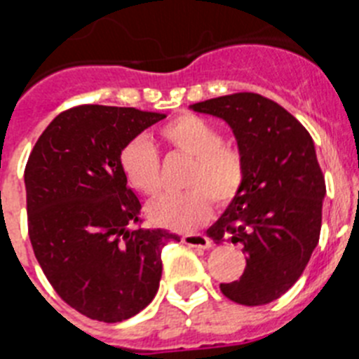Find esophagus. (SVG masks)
<instances>
[{"label": "esophagus", "instance_id": "34e87169", "mask_svg": "<svg viewBox=\"0 0 359 359\" xmlns=\"http://www.w3.org/2000/svg\"><path fill=\"white\" fill-rule=\"evenodd\" d=\"M182 243L187 246H192V248H203L207 250L212 246V241L207 236H201V233H189V236L182 237Z\"/></svg>", "mask_w": 359, "mask_h": 359}]
</instances>
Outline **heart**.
Masks as SVG:
<instances>
[{
	"instance_id": "obj_1",
	"label": "heart",
	"mask_w": 359,
	"mask_h": 359,
	"mask_svg": "<svg viewBox=\"0 0 359 359\" xmlns=\"http://www.w3.org/2000/svg\"><path fill=\"white\" fill-rule=\"evenodd\" d=\"M161 140L194 158L185 177L189 192L163 196L147 207V217L156 226L174 231H194L212 215V201L226 205L241 192L246 165L239 149L223 144V136L208 120L198 115L176 116L158 131ZM120 169L129 185L144 196H156L161 187L160 158L145 136L123 145Z\"/></svg>"
}]
</instances>
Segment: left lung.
<instances>
[{"label": "left lung", "instance_id": "1", "mask_svg": "<svg viewBox=\"0 0 359 359\" xmlns=\"http://www.w3.org/2000/svg\"><path fill=\"white\" fill-rule=\"evenodd\" d=\"M223 118L246 165L241 192L207 230L215 243L243 244L246 268L221 293L243 306L277 300L300 278L322 228L325 180L315 142L291 113L257 93L192 104Z\"/></svg>", "mask_w": 359, "mask_h": 359}]
</instances>
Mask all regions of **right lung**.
<instances>
[{"mask_svg": "<svg viewBox=\"0 0 359 359\" xmlns=\"http://www.w3.org/2000/svg\"><path fill=\"white\" fill-rule=\"evenodd\" d=\"M135 107L79 106L50 122L27 169L28 233L44 275L91 320L123 322L160 287L161 248L176 233L133 228L140 199L118 158L123 145L165 118Z\"/></svg>", "mask_w": 359, "mask_h": 359, "instance_id": "obj_1", "label": "right lung"}]
</instances>
